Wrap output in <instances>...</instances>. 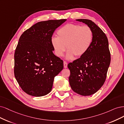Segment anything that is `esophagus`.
Masks as SVG:
<instances>
[{"instance_id":"34e87169","label":"esophagus","mask_w":124,"mask_h":124,"mask_svg":"<svg viewBox=\"0 0 124 124\" xmlns=\"http://www.w3.org/2000/svg\"><path fill=\"white\" fill-rule=\"evenodd\" d=\"M63 65H64V68H67V62H66V61H64L63 62Z\"/></svg>"}]
</instances>
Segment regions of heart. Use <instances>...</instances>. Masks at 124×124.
<instances>
[{
  "label": "heart",
  "instance_id": "heart-1",
  "mask_svg": "<svg viewBox=\"0 0 124 124\" xmlns=\"http://www.w3.org/2000/svg\"><path fill=\"white\" fill-rule=\"evenodd\" d=\"M57 37L51 39V44L57 57L63 56L67 48L66 58L80 57L89 50L93 39V33L89 26L69 23L57 31Z\"/></svg>",
  "mask_w": 124,
  "mask_h": 124
}]
</instances>
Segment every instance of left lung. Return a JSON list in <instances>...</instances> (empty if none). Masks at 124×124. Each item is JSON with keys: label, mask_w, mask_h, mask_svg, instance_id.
<instances>
[{"label": "left lung", "mask_w": 124, "mask_h": 124, "mask_svg": "<svg viewBox=\"0 0 124 124\" xmlns=\"http://www.w3.org/2000/svg\"><path fill=\"white\" fill-rule=\"evenodd\" d=\"M93 31V39L89 50L80 58L70 63L69 82L71 89L82 96L97 92L105 82L111 61L109 43L102 30L91 20L78 19Z\"/></svg>", "instance_id": "left-lung-1"}]
</instances>
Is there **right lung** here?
Returning a JSON list of instances; mask_svg holds the SVG:
<instances>
[{
    "label": "right lung",
    "instance_id": "obj_1",
    "mask_svg": "<svg viewBox=\"0 0 124 124\" xmlns=\"http://www.w3.org/2000/svg\"><path fill=\"white\" fill-rule=\"evenodd\" d=\"M65 19L39 22L23 32L14 54V76L22 89L40 97L48 94L63 62L54 54L51 39Z\"/></svg>",
    "mask_w": 124,
    "mask_h": 124
}]
</instances>
